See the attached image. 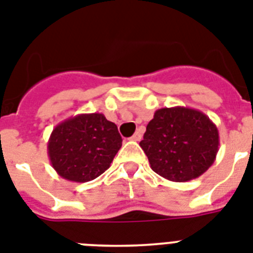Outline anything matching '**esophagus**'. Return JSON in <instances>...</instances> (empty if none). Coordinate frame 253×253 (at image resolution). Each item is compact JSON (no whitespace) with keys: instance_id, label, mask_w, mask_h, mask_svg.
Returning <instances> with one entry per match:
<instances>
[{"instance_id":"obj_1","label":"esophagus","mask_w":253,"mask_h":253,"mask_svg":"<svg viewBox=\"0 0 253 253\" xmlns=\"http://www.w3.org/2000/svg\"><path fill=\"white\" fill-rule=\"evenodd\" d=\"M131 140H132V141H140V140H141V132H140V131H136V132L131 136Z\"/></svg>"}]
</instances>
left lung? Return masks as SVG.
Listing matches in <instances>:
<instances>
[{
  "label": "left lung",
  "instance_id": "obj_1",
  "mask_svg": "<svg viewBox=\"0 0 253 253\" xmlns=\"http://www.w3.org/2000/svg\"><path fill=\"white\" fill-rule=\"evenodd\" d=\"M218 145L215 123L188 107L156 110L140 141L153 171L175 182L203 175L215 162Z\"/></svg>",
  "mask_w": 253,
  "mask_h": 253
}]
</instances>
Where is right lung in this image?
<instances>
[{
	"label": "right lung",
	"instance_id": "1",
	"mask_svg": "<svg viewBox=\"0 0 253 253\" xmlns=\"http://www.w3.org/2000/svg\"><path fill=\"white\" fill-rule=\"evenodd\" d=\"M122 146L118 128L101 113L71 117L55 127L47 143L54 169L63 179L86 182L105 172Z\"/></svg>",
	"mask_w": 253,
	"mask_h": 253
}]
</instances>
